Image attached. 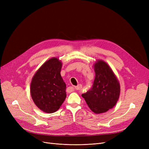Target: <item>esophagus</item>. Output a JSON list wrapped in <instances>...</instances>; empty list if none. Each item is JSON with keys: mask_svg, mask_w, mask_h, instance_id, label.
I'll return each mask as SVG.
<instances>
[{"mask_svg": "<svg viewBox=\"0 0 149 149\" xmlns=\"http://www.w3.org/2000/svg\"><path fill=\"white\" fill-rule=\"evenodd\" d=\"M81 88H82V86L81 85V84H78V85L77 86H76V87L74 88V89H75L76 90H78H78H81Z\"/></svg>", "mask_w": 149, "mask_h": 149, "instance_id": "obj_1", "label": "esophagus"}]
</instances>
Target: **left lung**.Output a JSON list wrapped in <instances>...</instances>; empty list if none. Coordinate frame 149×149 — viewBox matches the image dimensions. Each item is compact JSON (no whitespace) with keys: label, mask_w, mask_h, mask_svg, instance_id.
Instances as JSON below:
<instances>
[{"label":"left lung","mask_w":149,"mask_h":149,"mask_svg":"<svg viewBox=\"0 0 149 149\" xmlns=\"http://www.w3.org/2000/svg\"><path fill=\"white\" fill-rule=\"evenodd\" d=\"M94 69L96 76L93 86L81 96L94 113H103L116 104L120 95V84L105 61L97 60Z\"/></svg>","instance_id":"8db88e82"}]
</instances>
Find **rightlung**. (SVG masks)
<instances>
[{
    "instance_id": "right-lung-1",
    "label": "right lung",
    "mask_w": 149,
    "mask_h": 149,
    "mask_svg": "<svg viewBox=\"0 0 149 149\" xmlns=\"http://www.w3.org/2000/svg\"><path fill=\"white\" fill-rule=\"evenodd\" d=\"M61 67V61L52 58L44 63L31 79V98L35 105L47 113L59 109L66 97V84L60 74Z\"/></svg>"
}]
</instances>
